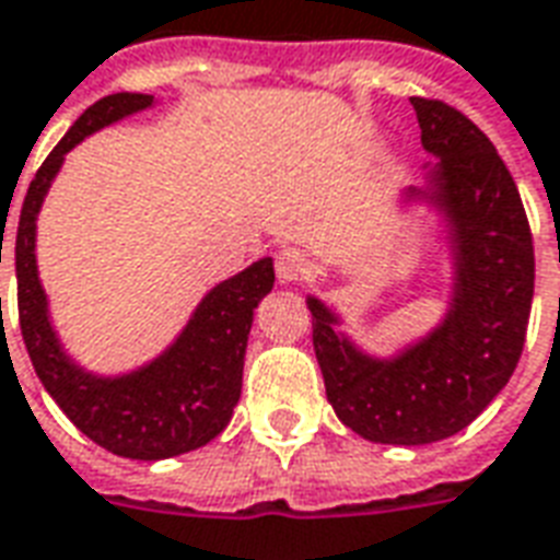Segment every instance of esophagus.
<instances>
[{"mask_svg":"<svg viewBox=\"0 0 560 560\" xmlns=\"http://www.w3.org/2000/svg\"><path fill=\"white\" fill-rule=\"evenodd\" d=\"M312 255L308 252H302V248H281L279 255H276V276H279L281 284H293V281H302L312 276Z\"/></svg>","mask_w":560,"mask_h":560,"instance_id":"esophagus-1","label":"esophagus"}]
</instances>
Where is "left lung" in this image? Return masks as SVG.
<instances>
[{
	"label": "left lung",
	"mask_w": 560,
	"mask_h": 560,
	"mask_svg": "<svg viewBox=\"0 0 560 560\" xmlns=\"http://www.w3.org/2000/svg\"><path fill=\"white\" fill-rule=\"evenodd\" d=\"M409 103L421 144L442 156L433 201L448 217L457 258L451 314L430 338L380 362L335 332V314L320 300H308L335 416L380 445H430L469 428L523 355L534 296L532 228L499 151L445 101Z\"/></svg>",
	"instance_id": "left-lung-1"
}]
</instances>
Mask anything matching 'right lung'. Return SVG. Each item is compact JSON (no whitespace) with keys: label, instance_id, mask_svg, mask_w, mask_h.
<instances>
[{"label":"right lung","instance_id":"right-lung-1","mask_svg":"<svg viewBox=\"0 0 560 560\" xmlns=\"http://www.w3.org/2000/svg\"><path fill=\"white\" fill-rule=\"evenodd\" d=\"M151 94H109L82 112L28 184L14 240L20 332L37 380L77 428L101 448L130 459H165L196 451L228 428L243 388L252 314L272 291V260L260 258L207 293L192 320L156 362L136 374L101 380L85 374L61 350L37 281L35 219L65 153L85 136L151 106ZM2 264V243H0Z\"/></svg>","mask_w":560,"mask_h":560}]
</instances>
